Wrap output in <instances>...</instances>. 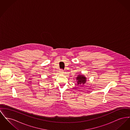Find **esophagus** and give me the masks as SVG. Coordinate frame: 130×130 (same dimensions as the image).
Masks as SVG:
<instances>
[{
    "instance_id": "obj_1",
    "label": "esophagus",
    "mask_w": 130,
    "mask_h": 130,
    "mask_svg": "<svg viewBox=\"0 0 130 130\" xmlns=\"http://www.w3.org/2000/svg\"><path fill=\"white\" fill-rule=\"evenodd\" d=\"M59 73H60V74H63V73H64V72H63V70H60V72H59Z\"/></svg>"
}]
</instances>
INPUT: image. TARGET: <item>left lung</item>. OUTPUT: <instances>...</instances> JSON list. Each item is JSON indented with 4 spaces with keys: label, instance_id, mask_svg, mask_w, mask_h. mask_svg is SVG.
<instances>
[{
    "label": "left lung",
    "instance_id": "obj_1",
    "mask_svg": "<svg viewBox=\"0 0 130 130\" xmlns=\"http://www.w3.org/2000/svg\"><path fill=\"white\" fill-rule=\"evenodd\" d=\"M86 78H87L83 75H81V74L78 75V76L76 77L77 84L81 85H84L86 82V80H87Z\"/></svg>",
    "mask_w": 130,
    "mask_h": 130
}]
</instances>
